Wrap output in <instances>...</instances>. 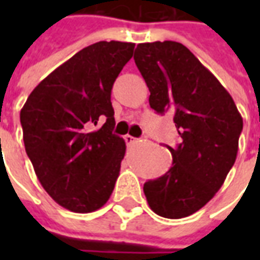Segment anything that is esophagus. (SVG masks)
Masks as SVG:
<instances>
[{"label": "esophagus", "instance_id": "obj_1", "mask_svg": "<svg viewBox=\"0 0 260 260\" xmlns=\"http://www.w3.org/2000/svg\"><path fill=\"white\" fill-rule=\"evenodd\" d=\"M124 139L126 145H132V143H135L136 142V138H134V136H131V135H125Z\"/></svg>", "mask_w": 260, "mask_h": 260}]
</instances>
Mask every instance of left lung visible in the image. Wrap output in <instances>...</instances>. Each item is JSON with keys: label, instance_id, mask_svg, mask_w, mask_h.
Listing matches in <instances>:
<instances>
[{"label": "left lung", "instance_id": "left-lung-1", "mask_svg": "<svg viewBox=\"0 0 260 260\" xmlns=\"http://www.w3.org/2000/svg\"><path fill=\"white\" fill-rule=\"evenodd\" d=\"M134 59L150 91V107L158 114L171 110L181 136L178 146H167L171 169L145 182L147 203L161 217L191 216L216 195L234 166L242 117L229 91L184 44L141 43Z\"/></svg>", "mask_w": 260, "mask_h": 260}]
</instances>
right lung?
<instances>
[{
    "mask_svg": "<svg viewBox=\"0 0 260 260\" xmlns=\"http://www.w3.org/2000/svg\"><path fill=\"white\" fill-rule=\"evenodd\" d=\"M134 48L114 40L85 47L43 79L20 110L37 178L71 212H94L113 193L126 146L113 134L111 89Z\"/></svg>",
    "mask_w": 260,
    "mask_h": 260,
    "instance_id": "obj_1",
    "label": "right lung"
}]
</instances>
